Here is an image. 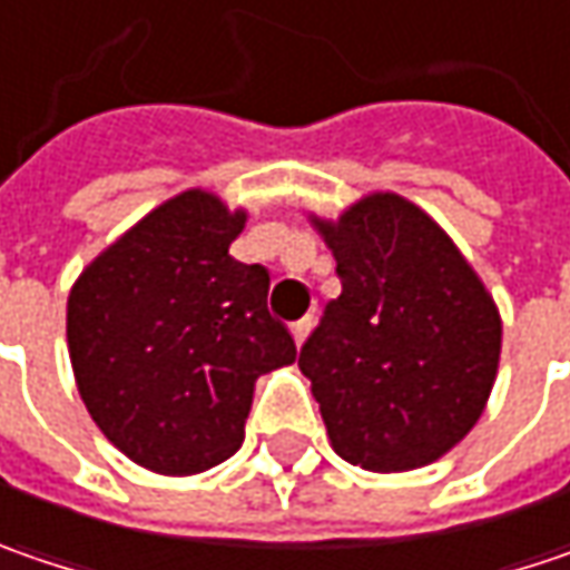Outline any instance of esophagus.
Wrapping results in <instances>:
<instances>
[{
	"label": "esophagus",
	"instance_id": "esophagus-1",
	"mask_svg": "<svg viewBox=\"0 0 570 570\" xmlns=\"http://www.w3.org/2000/svg\"><path fill=\"white\" fill-rule=\"evenodd\" d=\"M309 328H313V318L309 316L299 318V322H293V328H289V332H293V342H296V345H303V342H306V335H309Z\"/></svg>",
	"mask_w": 570,
	"mask_h": 570
}]
</instances>
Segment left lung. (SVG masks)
Listing matches in <instances>:
<instances>
[{
  "label": "left lung",
  "mask_w": 570,
  "mask_h": 570,
  "mask_svg": "<svg viewBox=\"0 0 570 570\" xmlns=\"http://www.w3.org/2000/svg\"><path fill=\"white\" fill-rule=\"evenodd\" d=\"M309 222L342 277L299 352L332 449L377 474L439 461L478 425L497 381L503 322L490 289L400 193Z\"/></svg>",
  "instance_id": "8db88e82"
}]
</instances>
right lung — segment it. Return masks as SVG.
<instances>
[{"label": "right lung", "mask_w": 570, "mask_h": 570, "mask_svg": "<svg viewBox=\"0 0 570 570\" xmlns=\"http://www.w3.org/2000/svg\"><path fill=\"white\" fill-rule=\"evenodd\" d=\"M248 209L184 189L96 254L67 296V348L99 432L164 478L242 449L254 384L296 361L271 274L228 248Z\"/></svg>", "instance_id": "add662e5"}]
</instances>
